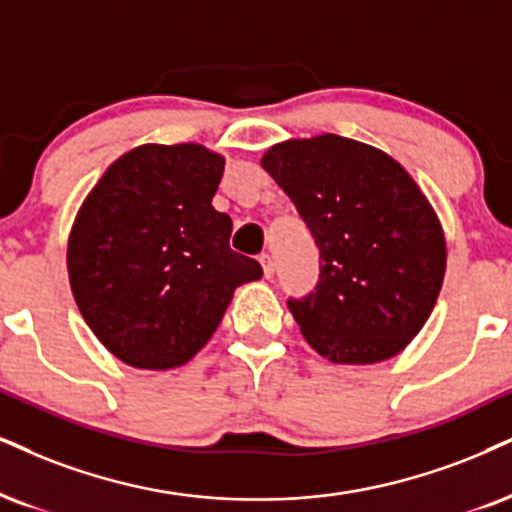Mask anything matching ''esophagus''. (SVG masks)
Returning <instances> with one entry per match:
<instances>
[{
  "label": "esophagus",
  "mask_w": 512,
  "mask_h": 512,
  "mask_svg": "<svg viewBox=\"0 0 512 512\" xmlns=\"http://www.w3.org/2000/svg\"><path fill=\"white\" fill-rule=\"evenodd\" d=\"M258 261H261V266H263V275L273 277V273H275V261H273V256H270V254H261V256H258Z\"/></svg>",
  "instance_id": "1"
}]
</instances>
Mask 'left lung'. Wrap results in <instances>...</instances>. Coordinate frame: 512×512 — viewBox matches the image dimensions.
<instances>
[{"mask_svg": "<svg viewBox=\"0 0 512 512\" xmlns=\"http://www.w3.org/2000/svg\"><path fill=\"white\" fill-rule=\"evenodd\" d=\"M261 166L285 189L320 249L315 292L287 306L332 363H380L427 323L446 242L415 180L389 154L339 135L287 140Z\"/></svg>", "mask_w": 512, "mask_h": 512, "instance_id": "1", "label": "left lung"}]
</instances>
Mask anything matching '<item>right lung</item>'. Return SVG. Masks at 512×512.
Here are the masks:
<instances>
[{"instance_id": "add662e5", "label": "right lung", "mask_w": 512, "mask_h": 512, "mask_svg": "<svg viewBox=\"0 0 512 512\" xmlns=\"http://www.w3.org/2000/svg\"><path fill=\"white\" fill-rule=\"evenodd\" d=\"M225 159L201 144H142L87 194L68 239L82 318L123 363L168 370L194 358L258 261L230 249L211 206Z\"/></svg>"}]
</instances>
